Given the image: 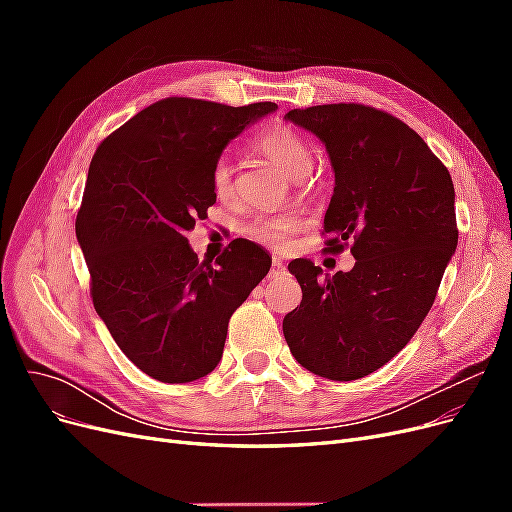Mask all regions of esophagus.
<instances>
[{
    "mask_svg": "<svg viewBox=\"0 0 512 512\" xmlns=\"http://www.w3.org/2000/svg\"><path fill=\"white\" fill-rule=\"evenodd\" d=\"M286 271V265H284V260L282 258H273V262H271V277H277V275H282Z\"/></svg>",
    "mask_w": 512,
    "mask_h": 512,
    "instance_id": "esophagus-1",
    "label": "esophagus"
}]
</instances>
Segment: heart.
<instances>
[{
	"instance_id": "heart-1",
	"label": "heart",
	"mask_w": 512,
	"mask_h": 512,
	"mask_svg": "<svg viewBox=\"0 0 512 512\" xmlns=\"http://www.w3.org/2000/svg\"><path fill=\"white\" fill-rule=\"evenodd\" d=\"M252 147L286 170L292 179L305 177L309 166H312V153H309L307 141L297 130L284 126V123L258 130L252 138ZM211 190L222 203H228L235 196V170L224 158L211 166ZM305 226V215L297 211L258 213L256 218L245 224L243 235L262 247H269L273 252H286L294 237Z\"/></svg>"
}]
</instances>
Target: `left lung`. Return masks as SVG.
<instances>
[{"label":"left lung","instance_id":"left-lung-1","mask_svg":"<svg viewBox=\"0 0 512 512\" xmlns=\"http://www.w3.org/2000/svg\"><path fill=\"white\" fill-rule=\"evenodd\" d=\"M335 170L324 252L350 247L352 271L322 275L312 260L288 265L303 301L284 318L294 359L316 376L359 380L404 348L436 301L459 230L448 168L404 121L374 106L294 108Z\"/></svg>","mask_w":512,"mask_h":512}]
</instances>
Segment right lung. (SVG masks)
<instances>
[{"mask_svg": "<svg viewBox=\"0 0 512 512\" xmlns=\"http://www.w3.org/2000/svg\"><path fill=\"white\" fill-rule=\"evenodd\" d=\"M275 108L164 98L91 158L76 213L91 301L121 352L160 382L213 371L230 316L269 273V254L252 241H230L211 265L185 235L215 203L211 166L222 149Z\"/></svg>", "mask_w": 512, "mask_h": 512, "instance_id": "1", "label": "right lung"}]
</instances>
